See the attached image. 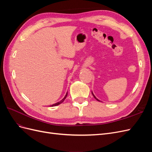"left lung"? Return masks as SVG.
I'll return each instance as SVG.
<instances>
[{
    "label": "left lung",
    "instance_id": "left-lung-1",
    "mask_svg": "<svg viewBox=\"0 0 152 152\" xmlns=\"http://www.w3.org/2000/svg\"><path fill=\"white\" fill-rule=\"evenodd\" d=\"M92 94H93V96H94V98H95V99H96V100H98V102H100V101H99V99H98L97 98H96V96H95L94 95V94L93 93V92H92Z\"/></svg>",
    "mask_w": 152,
    "mask_h": 152
}]
</instances>
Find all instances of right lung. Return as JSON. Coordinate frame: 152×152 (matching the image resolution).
I'll return each mask as SVG.
<instances>
[{"instance_id": "1", "label": "right lung", "mask_w": 152, "mask_h": 152, "mask_svg": "<svg viewBox=\"0 0 152 152\" xmlns=\"http://www.w3.org/2000/svg\"><path fill=\"white\" fill-rule=\"evenodd\" d=\"M67 95H68V93H66V95H65V97H64V98L60 101V102H58V103H55V104H52V105H50V107H55V106H57V105H58V104H59L62 103L64 102V101H65V99H66Z\"/></svg>"}]
</instances>
